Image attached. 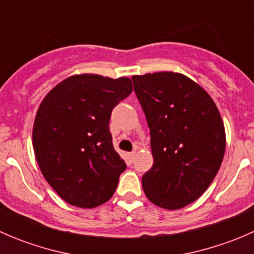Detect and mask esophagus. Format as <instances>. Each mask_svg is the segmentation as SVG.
Wrapping results in <instances>:
<instances>
[{
  "label": "esophagus",
  "instance_id": "obj_1",
  "mask_svg": "<svg viewBox=\"0 0 254 254\" xmlns=\"http://www.w3.org/2000/svg\"><path fill=\"white\" fill-rule=\"evenodd\" d=\"M135 155H136V151H132V152H130L129 153V158H130V161H134V157H135Z\"/></svg>",
  "mask_w": 254,
  "mask_h": 254
}]
</instances>
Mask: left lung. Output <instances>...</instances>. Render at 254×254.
<instances>
[{"instance_id":"8db88e82","label":"left lung","mask_w":254,"mask_h":254,"mask_svg":"<svg viewBox=\"0 0 254 254\" xmlns=\"http://www.w3.org/2000/svg\"><path fill=\"white\" fill-rule=\"evenodd\" d=\"M134 91L150 127L153 165L142 176L155 205L177 210L195 201L214 181L226 136L216 104L182 73L132 76Z\"/></svg>"}]
</instances>
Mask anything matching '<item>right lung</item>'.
<instances>
[{
    "mask_svg": "<svg viewBox=\"0 0 254 254\" xmlns=\"http://www.w3.org/2000/svg\"><path fill=\"white\" fill-rule=\"evenodd\" d=\"M132 92L131 79L82 73L45 96L33 127V147L51 188L73 206L108 201L127 168L114 150L112 111Z\"/></svg>",
    "mask_w": 254,
    "mask_h": 254,
    "instance_id": "add662e5",
    "label": "right lung"
}]
</instances>
